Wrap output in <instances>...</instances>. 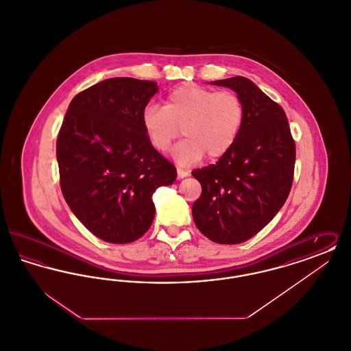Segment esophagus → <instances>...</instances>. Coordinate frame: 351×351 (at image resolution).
I'll return each mask as SVG.
<instances>
[{"label":"esophagus","instance_id":"obj_1","mask_svg":"<svg viewBox=\"0 0 351 351\" xmlns=\"http://www.w3.org/2000/svg\"><path fill=\"white\" fill-rule=\"evenodd\" d=\"M189 173L186 171H184L182 168H178V179H184L186 178Z\"/></svg>","mask_w":351,"mask_h":351}]
</instances>
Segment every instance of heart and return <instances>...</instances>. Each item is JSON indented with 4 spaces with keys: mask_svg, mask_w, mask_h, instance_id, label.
Here are the masks:
<instances>
[{
    "mask_svg": "<svg viewBox=\"0 0 351 351\" xmlns=\"http://www.w3.org/2000/svg\"><path fill=\"white\" fill-rule=\"evenodd\" d=\"M245 105L233 90L216 92L197 84H183L168 93L165 106L149 105L142 112V125L158 151L168 150L184 134L171 155L189 167L206 155L215 160L237 142L245 123Z\"/></svg>",
    "mask_w": 351,
    "mask_h": 351,
    "instance_id": "b5f03b06",
    "label": "heart"
}]
</instances>
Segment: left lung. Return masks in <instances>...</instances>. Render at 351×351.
Here are the masks:
<instances>
[{"instance_id":"8db88e82","label":"left lung","mask_w":351,"mask_h":351,"mask_svg":"<svg viewBox=\"0 0 351 351\" xmlns=\"http://www.w3.org/2000/svg\"><path fill=\"white\" fill-rule=\"evenodd\" d=\"M242 99L245 123L233 147L215 165L192 171L202 192L192 216L201 233L221 245L259 233L287 200L296 147L283 108L242 76L212 82Z\"/></svg>"}]
</instances>
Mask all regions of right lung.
<instances>
[{
  "instance_id": "add662e5",
  "label": "right lung",
  "mask_w": 351,
  "mask_h": 351,
  "mask_svg": "<svg viewBox=\"0 0 351 351\" xmlns=\"http://www.w3.org/2000/svg\"><path fill=\"white\" fill-rule=\"evenodd\" d=\"M155 82L113 77L77 93L56 141L60 188L72 213L105 242L130 243L150 229L154 192L176 168L151 145L142 112Z\"/></svg>"
}]
</instances>
